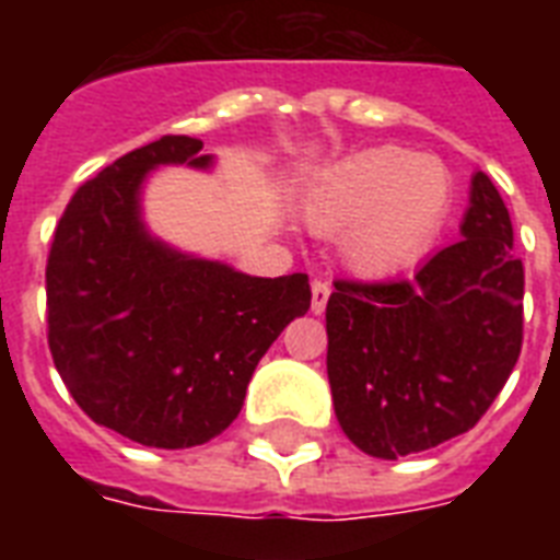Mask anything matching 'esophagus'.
<instances>
[{"label":"esophagus","mask_w":560,"mask_h":560,"mask_svg":"<svg viewBox=\"0 0 560 560\" xmlns=\"http://www.w3.org/2000/svg\"><path fill=\"white\" fill-rule=\"evenodd\" d=\"M328 296H331V284L328 281H314L311 284V311L323 314L325 305H328Z\"/></svg>","instance_id":"34e87169"}]
</instances>
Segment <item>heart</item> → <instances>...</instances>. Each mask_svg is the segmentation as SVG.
Wrapping results in <instances>:
<instances>
[{
	"label": "heart",
	"mask_w": 560,
	"mask_h": 560,
	"mask_svg": "<svg viewBox=\"0 0 560 560\" xmlns=\"http://www.w3.org/2000/svg\"><path fill=\"white\" fill-rule=\"evenodd\" d=\"M453 174L433 153L381 144L342 156L314 177L307 226L339 235L342 261L366 279L416 267L442 235L453 209Z\"/></svg>",
	"instance_id": "1"
}]
</instances>
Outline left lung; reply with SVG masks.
<instances>
[{
  "mask_svg": "<svg viewBox=\"0 0 560 560\" xmlns=\"http://www.w3.org/2000/svg\"><path fill=\"white\" fill-rule=\"evenodd\" d=\"M494 183L477 171L459 241L412 279L334 281L328 381L342 433L377 459L468 433L523 346V264Z\"/></svg>",
  "mask_w": 560,
  "mask_h": 560,
  "instance_id": "left-lung-1",
  "label": "left lung"
}]
</instances>
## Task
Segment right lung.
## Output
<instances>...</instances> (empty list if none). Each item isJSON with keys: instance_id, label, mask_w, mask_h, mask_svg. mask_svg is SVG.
Returning <instances> with one entry per match:
<instances>
[{"instance_id": "obj_1", "label": "right lung", "mask_w": 560, "mask_h": 560, "mask_svg": "<svg viewBox=\"0 0 560 560\" xmlns=\"http://www.w3.org/2000/svg\"><path fill=\"white\" fill-rule=\"evenodd\" d=\"M160 165L209 168L200 139L162 136L86 179L46 264L48 349L78 407L144 447H197L244 407L246 386L290 319L305 272L258 279L148 235L139 194Z\"/></svg>"}]
</instances>
